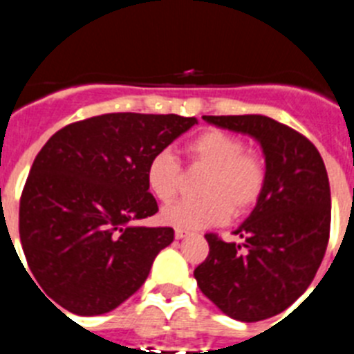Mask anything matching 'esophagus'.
<instances>
[{"label":"esophagus","mask_w":354,"mask_h":354,"mask_svg":"<svg viewBox=\"0 0 354 354\" xmlns=\"http://www.w3.org/2000/svg\"><path fill=\"white\" fill-rule=\"evenodd\" d=\"M187 234H189L187 229H174V236H176V240H181V238H185Z\"/></svg>","instance_id":"esophagus-1"}]
</instances>
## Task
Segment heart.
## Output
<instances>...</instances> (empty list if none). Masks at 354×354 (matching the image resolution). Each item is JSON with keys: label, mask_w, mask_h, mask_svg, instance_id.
I'll use <instances>...</instances> for the list:
<instances>
[{"label": "heart", "mask_w": 354, "mask_h": 354, "mask_svg": "<svg viewBox=\"0 0 354 354\" xmlns=\"http://www.w3.org/2000/svg\"><path fill=\"white\" fill-rule=\"evenodd\" d=\"M243 138L222 129L197 133L183 148L190 171H203L197 201H180L162 209V221L176 229H203L224 224L229 215L252 212L268 183V162L259 149L245 148ZM183 169L171 151L149 158L146 185L162 203L178 196Z\"/></svg>", "instance_id": "heart-1"}]
</instances>
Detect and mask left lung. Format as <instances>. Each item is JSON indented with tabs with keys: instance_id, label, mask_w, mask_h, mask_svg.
<instances>
[{
	"instance_id": "1",
	"label": "left lung",
	"mask_w": 354,
	"mask_h": 354,
	"mask_svg": "<svg viewBox=\"0 0 354 354\" xmlns=\"http://www.w3.org/2000/svg\"><path fill=\"white\" fill-rule=\"evenodd\" d=\"M205 120L256 138L268 162L263 197L234 231L243 243L208 232L209 254L194 270L224 314L254 323L286 310L316 277L330 240V181L316 146L284 123L261 114Z\"/></svg>"
}]
</instances>
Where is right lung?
<instances>
[{
	"label": "right lung",
	"mask_w": 354,
	"mask_h": 354,
	"mask_svg": "<svg viewBox=\"0 0 354 354\" xmlns=\"http://www.w3.org/2000/svg\"><path fill=\"white\" fill-rule=\"evenodd\" d=\"M196 123L178 114L109 113L70 123L44 145L21 194L19 234L50 300L98 316L145 284L174 238L173 227L129 225L158 212L146 167Z\"/></svg>",
	"instance_id": "add662e5"
}]
</instances>
